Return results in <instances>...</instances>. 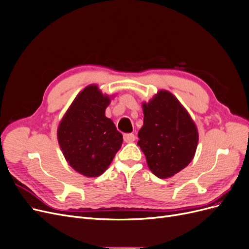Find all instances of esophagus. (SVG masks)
<instances>
[{
	"instance_id": "obj_1",
	"label": "esophagus",
	"mask_w": 249,
	"mask_h": 249,
	"mask_svg": "<svg viewBox=\"0 0 249 249\" xmlns=\"http://www.w3.org/2000/svg\"><path fill=\"white\" fill-rule=\"evenodd\" d=\"M124 142H133L134 140H135V135L134 134H132V133H130V134H124Z\"/></svg>"
}]
</instances>
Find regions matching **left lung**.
Here are the masks:
<instances>
[{
    "label": "left lung",
    "mask_w": 249,
    "mask_h": 249,
    "mask_svg": "<svg viewBox=\"0 0 249 249\" xmlns=\"http://www.w3.org/2000/svg\"><path fill=\"white\" fill-rule=\"evenodd\" d=\"M143 125L138 145L149 169L167 178L184 169L195 154L198 132L189 113L166 90H161L147 104L143 103Z\"/></svg>",
    "instance_id": "left-lung-1"
}]
</instances>
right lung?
<instances>
[{
  "mask_svg": "<svg viewBox=\"0 0 249 249\" xmlns=\"http://www.w3.org/2000/svg\"><path fill=\"white\" fill-rule=\"evenodd\" d=\"M109 104V96L90 85L77 95L58 127L66 161L85 177L101 176L123 144V135L105 116Z\"/></svg>",
  "mask_w": 249,
  "mask_h": 249,
  "instance_id": "right-lung-1",
  "label": "right lung"
}]
</instances>
